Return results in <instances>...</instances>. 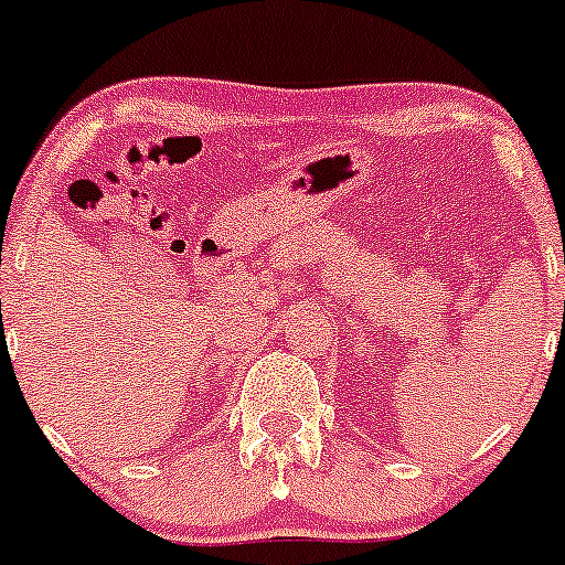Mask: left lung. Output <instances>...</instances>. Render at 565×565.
I'll return each mask as SVG.
<instances>
[{"mask_svg":"<svg viewBox=\"0 0 565 565\" xmlns=\"http://www.w3.org/2000/svg\"><path fill=\"white\" fill-rule=\"evenodd\" d=\"M563 263H565V259H563Z\"/></svg>","mask_w":565,"mask_h":565,"instance_id":"obj_1","label":"left lung"}]
</instances>
